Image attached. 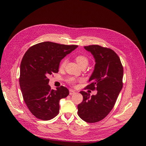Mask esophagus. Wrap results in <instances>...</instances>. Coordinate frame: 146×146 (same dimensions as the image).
Masks as SVG:
<instances>
[{"instance_id": "obj_1", "label": "esophagus", "mask_w": 146, "mask_h": 146, "mask_svg": "<svg viewBox=\"0 0 146 146\" xmlns=\"http://www.w3.org/2000/svg\"><path fill=\"white\" fill-rule=\"evenodd\" d=\"M75 92H76V91H75L74 90H72V89H70L69 90V94L71 96V95H72V94H74Z\"/></svg>"}]
</instances>
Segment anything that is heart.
I'll return each mask as SVG.
<instances>
[{"label":"heart","instance_id":"heart-1","mask_svg":"<svg viewBox=\"0 0 146 146\" xmlns=\"http://www.w3.org/2000/svg\"><path fill=\"white\" fill-rule=\"evenodd\" d=\"M75 60H76L77 63L79 66H80V67H82L83 66H87L88 64V58L86 56L83 55H77L76 57H75ZM66 59H64L60 63V68L61 69L63 68L66 65ZM68 82L70 83H73L76 82V79L73 77H70L68 79Z\"/></svg>","mask_w":146,"mask_h":146}]
</instances>
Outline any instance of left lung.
I'll use <instances>...</instances> for the list:
<instances>
[{
  "instance_id": "8db88e82",
  "label": "left lung",
  "mask_w": 146,
  "mask_h": 146,
  "mask_svg": "<svg viewBox=\"0 0 146 146\" xmlns=\"http://www.w3.org/2000/svg\"><path fill=\"white\" fill-rule=\"evenodd\" d=\"M84 48L91 53L96 61L90 84L85 89L98 92L90 96L85 91L80 92L83 100L78 105V115L84 121L94 123L102 120L114 107L122 88L123 69L119 57L111 48L99 45Z\"/></svg>"
}]
</instances>
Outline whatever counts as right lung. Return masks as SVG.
Here are the masks:
<instances>
[{
    "instance_id": "1",
    "label": "right lung",
    "mask_w": 146,
    "mask_h": 146,
    "mask_svg": "<svg viewBox=\"0 0 146 146\" xmlns=\"http://www.w3.org/2000/svg\"><path fill=\"white\" fill-rule=\"evenodd\" d=\"M77 47L46 41L30 47L24 54L20 66V88L25 104L38 119L48 121L58 115L59 101L69 95V90L63 86L51 90L47 77L58 72L61 60Z\"/></svg>"
}]
</instances>
